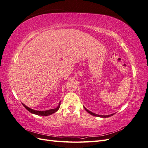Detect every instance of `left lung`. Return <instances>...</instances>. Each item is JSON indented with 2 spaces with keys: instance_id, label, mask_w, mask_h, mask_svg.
Masks as SVG:
<instances>
[{
  "instance_id": "obj_1",
  "label": "left lung",
  "mask_w": 148,
  "mask_h": 148,
  "mask_svg": "<svg viewBox=\"0 0 148 148\" xmlns=\"http://www.w3.org/2000/svg\"><path fill=\"white\" fill-rule=\"evenodd\" d=\"M84 109L86 110L89 113V114H90L91 115H93V116H96V117H102V118H106V117H111V116H112L113 115H114L115 114H110V115H97V114H95V113H93V112H91V111H89V110H88L86 107H84Z\"/></svg>"
}]
</instances>
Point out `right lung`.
<instances>
[{
    "label": "right lung",
    "mask_w": 148,
    "mask_h": 148,
    "mask_svg": "<svg viewBox=\"0 0 148 148\" xmlns=\"http://www.w3.org/2000/svg\"><path fill=\"white\" fill-rule=\"evenodd\" d=\"M22 104L23 106L25 107L26 109H27L29 112L32 113L33 114H36V115H41V116H47V115H52V114L56 112L60 108V101L59 103V106H58L55 109H52L50 110H36L34 109H32L29 108V107H27L26 106H25L24 104L22 103Z\"/></svg>",
    "instance_id": "add662e5"
}]
</instances>
